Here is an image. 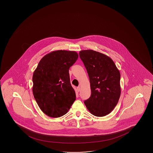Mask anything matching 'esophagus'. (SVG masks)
Wrapping results in <instances>:
<instances>
[{
    "label": "esophagus",
    "instance_id": "esophagus-1",
    "mask_svg": "<svg viewBox=\"0 0 153 153\" xmlns=\"http://www.w3.org/2000/svg\"><path fill=\"white\" fill-rule=\"evenodd\" d=\"M80 89H81V88H80V87L79 86V87H77V91L79 92L80 91Z\"/></svg>",
    "mask_w": 153,
    "mask_h": 153
}]
</instances>
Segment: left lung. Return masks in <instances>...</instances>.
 <instances>
[{
	"mask_svg": "<svg viewBox=\"0 0 153 153\" xmlns=\"http://www.w3.org/2000/svg\"><path fill=\"white\" fill-rule=\"evenodd\" d=\"M79 55L87 71L91 90L85 105L93 115L105 116L113 111L120 99V71L111 58L102 53L83 50Z\"/></svg>",
	"mask_w": 153,
	"mask_h": 153,
	"instance_id": "1",
	"label": "left lung"
}]
</instances>
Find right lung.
<instances>
[{"label":"right lung","instance_id":"add662e5","mask_svg":"<svg viewBox=\"0 0 153 153\" xmlns=\"http://www.w3.org/2000/svg\"><path fill=\"white\" fill-rule=\"evenodd\" d=\"M78 57L76 51H52L41 59L33 72V97L42 112L49 117L66 114L76 100L69 70Z\"/></svg>","mask_w":153,"mask_h":153}]
</instances>
